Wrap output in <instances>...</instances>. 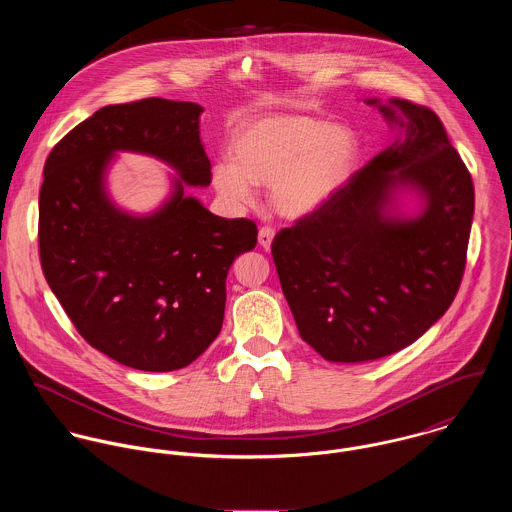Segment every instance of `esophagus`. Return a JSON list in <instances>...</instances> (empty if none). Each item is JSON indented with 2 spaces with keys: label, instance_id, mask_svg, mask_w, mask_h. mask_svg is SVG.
Here are the masks:
<instances>
[{
  "label": "esophagus",
  "instance_id": "esophagus-1",
  "mask_svg": "<svg viewBox=\"0 0 512 512\" xmlns=\"http://www.w3.org/2000/svg\"><path fill=\"white\" fill-rule=\"evenodd\" d=\"M274 228L272 226H262L260 228V232H258V242H260V246L264 248V250H270V246H272V240H274Z\"/></svg>",
  "mask_w": 512,
  "mask_h": 512
}]
</instances>
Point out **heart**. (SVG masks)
I'll list each match as a JSON object with an SVG mask.
<instances>
[{"label":"heart","instance_id":"heart-1","mask_svg":"<svg viewBox=\"0 0 512 512\" xmlns=\"http://www.w3.org/2000/svg\"><path fill=\"white\" fill-rule=\"evenodd\" d=\"M232 163H219L213 183L232 203L252 197L250 185H270V205L286 219L321 209L345 183L357 159L347 128L311 116H270L240 130L230 146Z\"/></svg>","mask_w":512,"mask_h":512}]
</instances>
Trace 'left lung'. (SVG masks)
<instances>
[{"mask_svg":"<svg viewBox=\"0 0 512 512\" xmlns=\"http://www.w3.org/2000/svg\"><path fill=\"white\" fill-rule=\"evenodd\" d=\"M378 108L404 140L272 242L301 339L333 363L374 361L420 339L449 309L467 262L473 179L438 114L404 98ZM398 182L427 199L418 220L383 215Z\"/></svg>","mask_w":512,"mask_h":512,"instance_id":"8db88e82","label":"left lung"}]
</instances>
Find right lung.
Returning a JSON list of instances; mask_svg holds the SVG:
<instances>
[{
  "label": "right lung",
  "instance_id": "obj_1",
  "mask_svg": "<svg viewBox=\"0 0 512 512\" xmlns=\"http://www.w3.org/2000/svg\"><path fill=\"white\" fill-rule=\"evenodd\" d=\"M193 102L144 98L104 106L80 122L45 161L39 193V256L82 339L147 372L191 365L217 339L230 264L256 246L250 219H222L183 185H209ZM118 148L161 156L182 175L176 195L146 220L118 212L103 169Z\"/></svg>",
  "mask_w": 512,
  "mask_h": 512
}]
</instances>
